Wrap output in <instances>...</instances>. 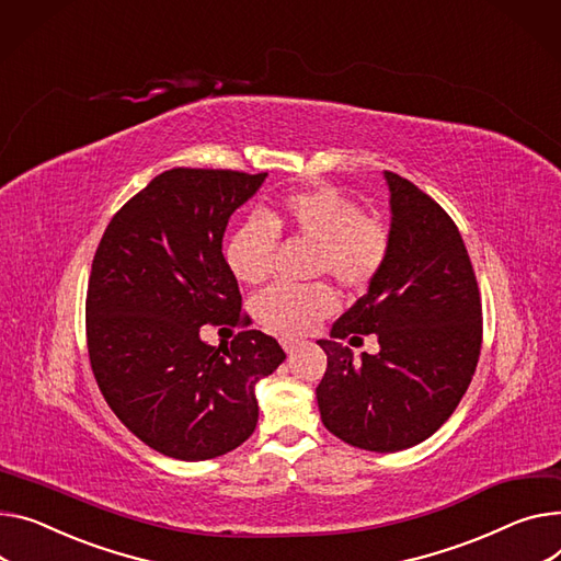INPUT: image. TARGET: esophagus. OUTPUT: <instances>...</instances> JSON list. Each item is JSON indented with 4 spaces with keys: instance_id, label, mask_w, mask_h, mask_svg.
Wrapping results in <instances>:
<instances>
[{
    "instance_id": "obj_1",
    "label": "esophagus",
    "mask_w": 561,
    "mask_h": 561,
    "mask_svg": "<svg viewBox=\"0 0 561 561\" xmlns=\"http://www.w3.org/2000/svg\"><path fill=\"white\" fill-rule=\"evenodd\" d=\"M279 343H282V347H284V352H286V354H293L297 347L302 345L300 341H293V339H282Z\"/></svg>"
}]
</instances>
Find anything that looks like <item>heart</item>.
<instances>
[{
    "instance_id": "obj_1",
    "label": "heart",
    "mask_w": 561,
    "mask_h": 561,
    "mask_svg": "<svg viewBox=\"0 0 561 561\" xmlns=\"http://www.w3.org/2000/svg\"><path fill=\"white\" fill-rule=\"evenodd\" d=\"M288 230L318 243L313 275H331L345 290H363L377 279L390 252L381 220L335 186L284 194L266 214H250L226 243V261L243 284L268 279L275 266L279 232ZM254 318L268 331L302 335L335 309L327 284H275L254 297Z\"/></svg>"
}]
</instances>
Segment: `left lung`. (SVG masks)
Masks as SVG:
<instances>
[{
  "label": "left lung",
  "mask_w": 561,
  "mask_h": 561,
  "mask_svg": "<svg viewBox=\"0 0 561 561\" xmlns=\"http://www.w3.org/2000/svg\"><path fill=\"white\" fill-rule=\"evenodd\" d=\"M390 252L360 300L318 341L327 371L316 388L329 433L365 451L394 454L454 415L478 365L482 307L471 259L451 216L410 180L383 171ZM377 332L360 362L340 341Z\"/></svg>",
  "instance_id": "8db88e82"
}]
</instances>
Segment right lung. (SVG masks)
<instances>
[{"label": "right lung", "mask_w": 561, "mask_h": 561, "mask_svg": "<svg viewBox=\"0 0 561 561\" xmlns=\"http://www.w3.org/2000/svg\"><path fill=\"white\" fill-rule=\"evenodd\" d=\"M268 173L171 169L112 220L92 261L88 352L101 394L146 446L209 460L256 426L254 386L286 358L273 335L243 329L207 345L203 324L248 327L222 234Z\"/></svg>", "instance_id": "right-lung-1"}]
</instances>
